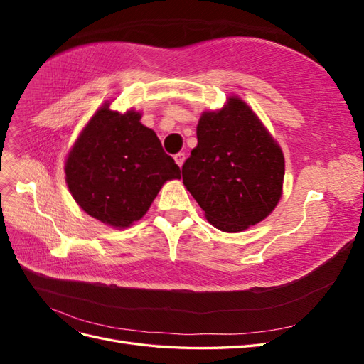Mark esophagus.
I'll return each mask as SVG.
<instances>
[{"mask_svg": "<svg viewBox=\"0 0 364 364\" xmlns=\"http://www.w3.org/2000/svg\"><path fill=\"white\" fill-rule=\"evenodd\" d=\"M174 161H176V164L179 165V167H182L183 162H185V155H183V153H178V155H174Z\"/></svg>", "mask_w": 364, "mask_h": 364, "instance_id": "1", "label": "esophagus"}]
</instances>
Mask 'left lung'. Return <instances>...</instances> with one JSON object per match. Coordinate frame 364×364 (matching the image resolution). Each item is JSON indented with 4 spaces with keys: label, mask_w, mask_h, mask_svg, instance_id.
<instances>
[{
    "label": "left lung",
    "mask_w": 364,
    "mask_h": 364,
    "mask_svg": "<svg viewBox=\"0 0 364 364\" xmlns=\"http://www.w3.org/2000/svg\"><path fill=\"white\" fill-rule=\"evenodd\" d=\"M284 155L252 109L229 98L197 126V147L182 167V179L208 222L223 232L259 223L278 205Z\"/></svg>",
    "instance_id": "left-lung-1"
}]
</instances>
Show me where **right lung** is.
<instances>
[{
    "label": "right lung",
    "mask_w": 364,
    "mask_h": 364,
    "mask_svg": "<svg viewBox=\"0 0 364 364\" xmlns=\"http://www.w3.org/2000/svg\"><path fill=\"white\" fill-rule=\"evenodd\" d=\"M141 115L118 114L106 103L70 151L65 174L74 200L100 222L126 228L147 213L164 182L181 170Z\"/></svg>",
    "instance_id": "obj_1"
}]
</instances>
